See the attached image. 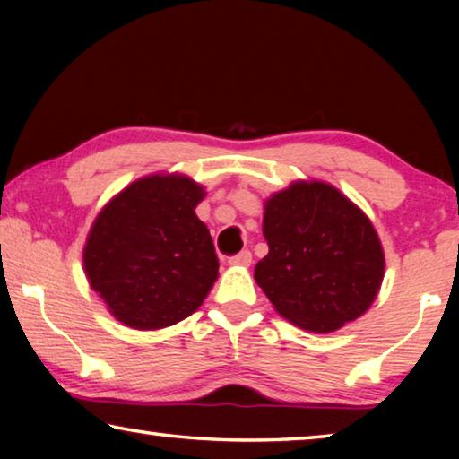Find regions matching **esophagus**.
<instances>
[{
    "label": "esophagus",
    "instance_id": "esophagus-1",
    "mask_svg": "<svg viewBox=\"0 0 459 459\" xmlns=\"http://www.w3.org/2000/svg\"><path fill=\"white\" fill-rule=\"evenodd\" d=\"M251 263H253L251 251H240L238 255H232V257H229V265H235V267H248Z\"/></svg>",
    "mask_w": 459,
    "mask_h": 459
}]
</instances>
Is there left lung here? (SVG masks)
<instances>
[{
	"mask_svg": "<svg viewBox=\"0 0 459 459\" xmlns=\"http://www.w3.org/2000/svg\"><path fill=\"white\" fill-rule=\"evenodd\" d=\"M267 257L255 281L279 316L328 333L360 317L385 277V253L368 216L338 188L299 180L265 202Z\"/></svg>",
	"mask_w": 459,
	"mask_h": 459,
	"instance_id": "obj_1",
	"label": "left lung"
}]
</instances>
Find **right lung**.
Here are the masks:
<instances>
[{"mask_svg":"<svg viewBox=\"0 0 459 459\" xmlns=\"http://www.w3.org/2000/svg\"><path fill=\"white\" fill-rule=\"evenodd\" d=\"M204 196L188 176L152 174L99 212L82 263L115 320L134 330H160L202 306L219 277L212 237L194 212Z\"/></svg>","mask_w":459,"mask_h":459,"instance_id":"1","label":"right lung"}]
</instances>
